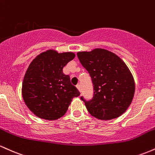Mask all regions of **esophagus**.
Segmentation results:
<instances>
[{
    "label": "esophagus",
    "mask_w": 155,
    "mask_h": 155,
    "mask_svg": "<svg viewBox=\"0 0 155 155\" xmlns=\"http://www.w3.org/2000/svg\"><path fill=\"white\" fill-rule=\"evenodd\" d=\"M76 87H77L78 90H79V92H81V86H80L79 84H76Z\"/></svg>",
    "instance_id": "obj_1"
}]
</instances>
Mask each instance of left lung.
Segmentation results:
<instances>
[{"mask_svg":"<svg viewBox=\"0 0 155 155\" xmlns=\"http://www.w3.org/2000/svg\"><path fill=\"white\" fill-rule=\"evenodd\" d=\"M77 56L93 84L92 100L81 97L89 113L102 120L121 116L130 105L135 92L134 79L126 64L104 49L79 51Z\"/></svg>","mask_w":155,"mask_h":155,"instance_id":"8db88e82","label":"left lung"}]
</instances>
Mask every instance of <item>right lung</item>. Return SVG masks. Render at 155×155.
Instances as JSON below:
<instances>
[{"label": "right lung", "instance_id": "add662e5", "mask_svg": "<svg viewBox=\"0 0 155 155\" xmlns=\"http://www.w3.org/2000/svg\"><path fill=\"white\" fill-rule=\"evenodd\" d=\"M75 58L73 52L58 53L49 49L38 54L24 76L23 100L35 116L55 120L66 113L72 99L80 92L71 83L63 68Z\"/></svg>", "mask_w": 155, "mask_h": 155}]
</instances>
